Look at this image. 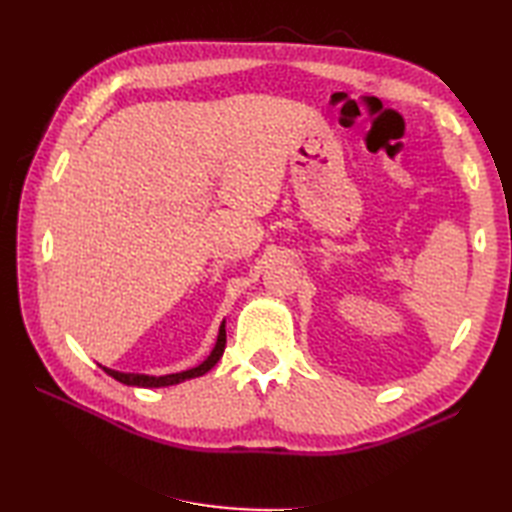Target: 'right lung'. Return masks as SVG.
Listing matches in <instances>:
<instances>
[{
	"label": "right lung",
	"instance_id": "obj_1",
	"mask_svg": "<svg viewBox=\"0 0 512 512\" xmlns=\"http://www.w3.org/2000/svg\"><path fill=\"white\" fill-rule=\"evenodd\" d=\"M224 347H226V330H224V321H222L220 334H217V343H215V347H213V352L209 354V358H206V361L200 363L198 367L187 369V372L167 374V376H147V374H123V372H114V369H107V367H103V372L110 374L112 378H116L118 383H123V385H132V387H169V385L182 383V380L198 378V376L209 372V369L222 358Z\"/></svg>",
	"mask_w": 512,
	"mask_h": 512
}]
</instances>
